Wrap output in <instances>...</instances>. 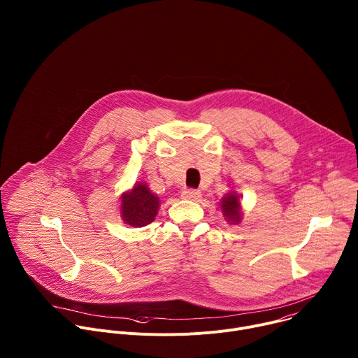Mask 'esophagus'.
<instances>
[{"label": "esophagus", "instance_id": "obj_1", "mask_svg": "<svg viewBox=\"0 0 358 358\" xmlns=\"http://www.w3.org/2000/svg\"><path fill=\"white\" fill-rule=\"evenodd\" d=\"M181 196H182L184 199H192V201H195V199H198V198L201 196V192H199L198 189L188 188V189H184V191L181 192Z\"/></svg>", "mask_w": 358, "mask_h": 358}]
</instances>
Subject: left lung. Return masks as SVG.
Masks as SVG:
<instances>
[{
	"label": "left lung",
	"instance_id": "obj_1",
	"mask_svg": "<svg viewBox=\"0 0 358 358\" xmlns=\"http://www.w3.org/2000/svg\"><path fill=\"white\" fill-rule=\"evenodd\" d=\"M222 213L231 222H239L241 221V206H239V196L235 194H227L222 198Z\"/></svg>",
	"mask_w": 358,
	"mask_h": 358
}]
</instances>
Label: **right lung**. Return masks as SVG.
Here are the masks:
<instances>
[{
  "label": "right lung",
  "instance_id": "1",
  "mask_svg": "<svg viewBox=\"0 0 358 358\" xmlns=\"http://www.w3.org/2000/svg\"><path fill=\"white\" fill-rule=\"evenodd\" d=\"M159 206V198L144 184H137L122 198L123 221L133 227H145L155 221Z\"/></svg>",
  "mask_w": 358,
  "mask_h": 358
}]
</instances>
